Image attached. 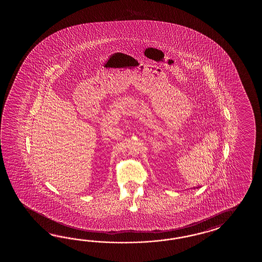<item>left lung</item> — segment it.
Instances as JSON below:
<instances>
[{"label": "left lung", "instance_id": "obj_1", "mask_svg": "<svg viewBox=\"0 0 262 262\" xmlns=\"http://www.w3.org/2000/svg\"><path fill=\"white\" fill-rule=\"evenodd\" d=\"M194 189H195V187H194Z\"/></svg>", "mask_w": 262, "mask_h": 262}]
</instances>
